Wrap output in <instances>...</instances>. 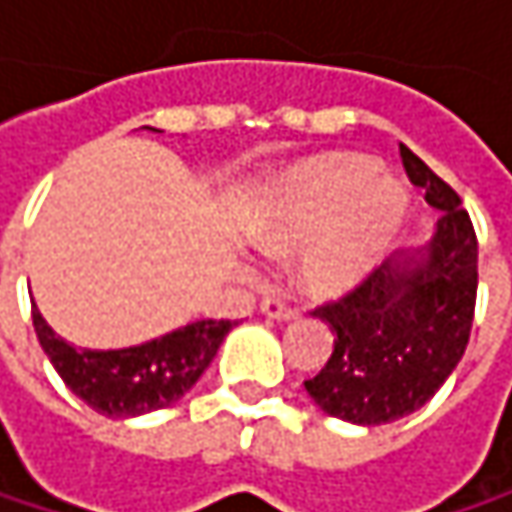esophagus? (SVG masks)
<instances>
[{"label": "esophagus", "instance_id": "esophagus-1", "mask_svg": "<svg viewBox=\"0 0 512 512\" xmlns=\"http://www.w3.org/2000/svg\"><path fill=\"white\" fill-rule=\"evenodd\" d=\"M260 314H263V317H269V320H278V323L296 320V311H293V308H287V305H284V302H278V299H263V302H260Z\"/></svg>", "mask_w": 512, "mask_h": 512}]
</instances>
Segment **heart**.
I'll use <instances>...</instances> for the list:
<instances>
[{"instance_id": "1", "label": "heart", "mask_w": 512, "mask_h": 512, "mask_svg": "<svg viewBox=\"0 0 512 512\" xmlns=\"http://www.w3.org/2000/svg\"><path fill=\"white\" fill-rule=\"evenodd\" d=\"M403 189L382 180L364 156L329 154L284 171L255 216V237L269 255L299 257V284L335 299L358 290L388 260L406 222Z\"/></svg>"}]
</instances>
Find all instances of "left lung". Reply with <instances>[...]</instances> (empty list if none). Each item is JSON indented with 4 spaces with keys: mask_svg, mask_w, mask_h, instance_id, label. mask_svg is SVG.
Wrapping results in <instances>:
<instances>
[{
    "mask_svg": "<svg viewBox=\"0 0 512 512\" xmlns=\"http://www.w3.org/2000/svg\"><path fill=\"white\" fill-rule=\"evenodd\" d=\"M403 168L439 213L430 240L382 266L347 299L317 308L335 353L305 382L332 418L358 427L418 412L457 370L477 299V237L460 195L400 145Z\"/></svg>",
    "mask_w": 512,
    "mask_h": 512,
    "instance_id": "obj_1",
    "label": "left lung"
}]
</instances>
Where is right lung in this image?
I'll list each match as a JSON object with an SVG mask.
<instances>
[{"label": "right lung", "instance_id": "obj_1", "mask_svg": "<svg viewBox=\"0 0 512 512\" xmlns=\"http://www.w3.org/2000/svg\"><path fill=\"white\" fill-rule=\"evenodd\" d=\"M35 332L64 385L106 418H139L177 403L210 367L231 320H195L124 350H76L32 308Z\"/></svg>", "mask_w": 512, "mask_h": 512}]
</instances>
